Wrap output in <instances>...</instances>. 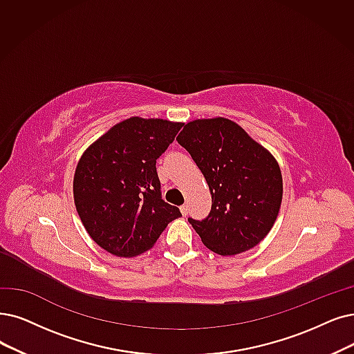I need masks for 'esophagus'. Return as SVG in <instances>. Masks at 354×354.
<instances>
[{"mask_svg": "<svg viewBox=\"0 0 354 354\" xmlns=\"http://www.w3.org/2000/svg\"><path fill=\"white\" fill-rule=\"evenodd\" d=\"M180 210H181L183 216H186V215L189 214V206H187V205H181V206H180Z\"/></svg>", "mask_w": 354, "mask_h": 354, "instance_id": "34e87169", "label": "esophagus"}]
</instances>
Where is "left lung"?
<instances>
[{
  "label": "left lung",
  "mask_w": 354,
  "mask_h": 354,
  "mask_svg": "<svg viewBox=\"0 0 354 354\" xmlns=\"http://www.w3.org/2000/svg\"><path fill=\"white\" fill-rule=\"evenodd\" d=\"M177 142L192 155L212 194L207 218H189L202 243L219 256L256 247L273 228L283 197L272 152L225 118L186 123Z\"/></svg>",
  "instance_id": "obj_1"
}]
</instances>
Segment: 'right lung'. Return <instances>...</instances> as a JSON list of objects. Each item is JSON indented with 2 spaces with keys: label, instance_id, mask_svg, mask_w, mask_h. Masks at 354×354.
<instances>
[{
  "label": "right lung",
  "instance_id": "obj_1",
  "mask_svg": "<svg viewBox=\"0 0 354 354\" xmlns=\"http://www.w3.org/2000/svg\"><path fill=\"white\" fill-rule=\"evenodd\" d=\"M183 123L129 118L84 151L74 202L93 241L116 257H136L157 243L180 209L161 199L157 160Z\"/></svg>",
  "mask_w": 354,
  "mask_h": 354
}]
</instances>
